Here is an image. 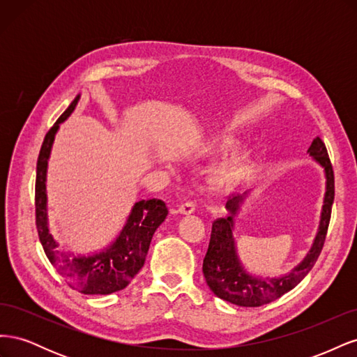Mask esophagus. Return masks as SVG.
<instances>
[{"label":"esophagus","mask_w":357,"mask_h":357,"mask_svg":"<svg viewBox=\"0 0 357 357\" xmlns=\"http://www.w3.org/2000/svg\"><path fill=\"white\" fill-rule=\"evenodd\" d=\"M193 211H195V204H193V202H185V204L178 205V213H180V214L189 215V214H192Z\"/></svg>","instance_id":"1"}]
</instances>
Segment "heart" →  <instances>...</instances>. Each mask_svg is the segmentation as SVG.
I'll use <instances>...</instances> for the list:
<instances>
[{"mask_svg": "<svg viewBox=\"0 0 357 357\" xmlns=\"http://www.w3.org/2000/svg\"><path fill=\"white\" fill-rule=\"evenodd\" d=\"M234 142L232 139H223L218 146L213 149L211 155H225L231 152L234 149ZM252 164V158L247 152H236L232 155L228 160L222 164L218 169L213 172L211 181L215 186L220 188H228L235 185L236 181H240L244 174L247 172L248 167Z\"/></svg>", "mask_w": 357, "mask_h": 357, "instance_id": "heart-1", "label": "heart"}]
</instances>
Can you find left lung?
Listing matches in <instances>:
<instances>
[{
    "label": "left lung",
    "instance_id": "obj_1",
    "mask_svg": "<svg viewBox=\"0 0 357 357\" xmlns=\"http://www.w3.org/2000/svg\"><path fill=\"white\" fill-rule=\"evenodd\" d=\"M308 153L323 168L326 177V192L325 198H323L319 229L310 252L302 259V262L286 275L259 278L248 274L240 261L238 253H236L234 238V218L238 214L248 192L232 197L226 202V210L229 211L228 218H220L213 222L208 250L202 264L205 282L215 296L240 307H261L287 294L289 290L301 283V280L314 266L326 240L335 197V181L328 150L320 137L312 139Z\"/></svg>",
    "mask_w": 357,
    "mask_h": 357
}]
</instances>
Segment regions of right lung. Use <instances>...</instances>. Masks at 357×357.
I'll return each instance as SVG.
<instances>
[{
	"instance_id": "add662e5",
	"label": "right lung",
	"mask_w": 357,
	"mask_h": 357,
	"mask_svg": "<svg viewBox=\"0 0 357 357\" xmlns=\"http://www.w3.org/2000/svg\"><path fill=\"white\" fill-rule=\"evenodd\" d=\"M80 100L74 98L68 109L53 125L41 144L36 178V223L40 243L50 264L63 277L70 287L84 295H110L125 289L146 262V256L155 231L165 220L168 208L160 199H142L134 204L128 220L117 238L101 252L74 255L59 252L47 223V164L59 125L67 121Z\"/></svg>"
}]
</instances>
